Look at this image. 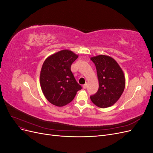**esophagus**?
Here are the masks:
<instances>
[{"label": "esophagus", "mask_w": 153, "mask_h": 153, "mask_svg": "<svg viewBox=\"0 0 153 153\" xmlns=\"http://www.w3.org/2000/svg\"><path fill=\"white\" fill-rule=\"evenodd\" d=\"M87 87V84H85L84 85H83V88H84V89H86Z\"/></svg>", "instance_id": "1"}]
</instances>
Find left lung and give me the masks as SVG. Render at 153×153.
Returning a JSON list of instances; mask_svg holds the SVG:
<instances>
[{
  "instance_id": "1",
  "label": "left lung",
  "mask_w": 153,
  "mask_h": 153,
  "mask_svg": "<svg viewBox=\"0 0 153 153\" xmlns=\"http://www.w3.org/2000/svg\"><path fill=\"white\" fill-rule=\"evenodd\" d=\"M95 64L99 82L98 91L90 96L100 108H107L117 102L125 87V76L121 68L112 57L99 55L91 58Z\"/></svg>"
}]
</instances>
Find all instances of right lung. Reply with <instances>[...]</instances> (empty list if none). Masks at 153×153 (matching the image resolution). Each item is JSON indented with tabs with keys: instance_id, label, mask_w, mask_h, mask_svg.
Wrapping results in <instances>:
<instances>
[{
	"instance_id": "obj_1",
	"label": "right lung",
	"mask_w": 153,
	"mask_h": 153,
	"mask_svg": "<svg viewBox=\"0 0 153 153\" xmlns=\"http://www.w3.org/2000/svg\"><path fill=\"white\" fill-rule=\"evenodd\" d=\"M78 57L72 51L62 50L45 59L41 69L40 85L50 103L57 106L66 105L82 89L71 71L72 63Z\"/></svg>"
}]
</instances>
